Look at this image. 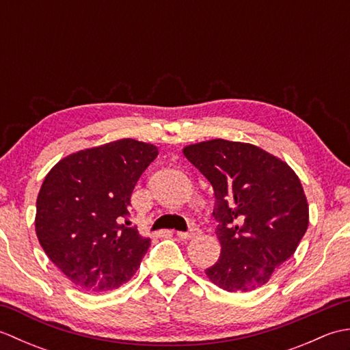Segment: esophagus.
<instances>
[{
	"instance_id": "obj_1",
	"label": "esophagus",
	"mask_w": 350,
	"mask_h": 350,
	"mask_svg": "<svg viewBox=\"0 0 350 350\" xmlns=\"http://www.w3.org/2000/svg\"><path fill=\"white\" fill-rule=\"evenodd\" d=\"M200 233H202V230H200L198 227H192L188 230V232H177V236H179L180 239H191V237H194Z\"/></svg>"
}]
</instances>
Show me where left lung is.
<instances>
[{
    "mask_svg": "<svg viewBox=\"0 0 350 350\" xmlns=\"http://www.w3.org/2000/svg\"><path fill=\"white\" fill-rule=\"evenodd\" d=\"M183 154L215 194L221 256L206 275L227 292L262 287L307 232L308 203L298 176L263 148L236 141H204Z\"/></svg>",
    "mask_w": 350,
    "mask_h": 350,
    "instance_id": "1",
    "label": "left lung"
}]
</instances>
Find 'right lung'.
<instances>
[{
  "instance_id": "1",
  "label": "right lung",
  "mask_w": 350,
  "mask_h": 350,
  "mask_svg": "<svg viewBox=\"0 0 350 350\" xmlns=\"http://www.w3.org/2000/svg\"><path fill=\"white\" fill-rule=\"evenodd\" d=\"M158 156L131 138L62 159L37 197L36 233L43 251L78 288L107 292L139 267L150 239L131 226L133 188Z\"/></svg>"
}]
</instances>
